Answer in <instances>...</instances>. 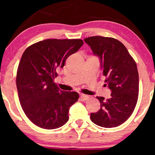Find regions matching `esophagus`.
I'll return each mask as SVG.
<instances>
[{
	"mask_svg": "<svg viewBox=\"0 0 155 155\" xmlns=\"http://www.w3.org/2000/svg\"><path fill=\"white\" fill-rule=\"evenodd\" d=\"M80 98H81L83 101H85V100H87V99L89 98V96H88V95L82 94L81 95H80Z\"/></svg>",
	"mask_w": 155,
	"mask_h": 155,
	"instance_id": "34e87169",
	"label": "esophagus"
}]
</instances>
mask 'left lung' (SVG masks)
<instances>
[{"label":"left lung","mask_w":155,"mask_h":155,"mask_svg":"<svg viewBox=\"0 0 155 155\" xmlns=\"http://www.w3.org/2000/svg\"><path fill=\"white\" fill-rule=\"evenodd\" d=\"M84 41L99 56L105 84L111 90V98L97 97L101 107L91 113V120L104 128L117 127L130 117L136 106L139 92L136 63L126 46L114 38L95 36Z\"/></svg>","instance_id":"left-lung-1"}]
</instances>
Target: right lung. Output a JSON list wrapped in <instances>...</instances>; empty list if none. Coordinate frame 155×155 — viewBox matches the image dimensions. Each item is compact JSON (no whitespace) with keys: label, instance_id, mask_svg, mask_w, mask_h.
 <instances>
[{"label":"right lung","instance_id":"add662e5","mask_svg":"<svg viewBox=\"0 0 155 155\" xmlns=\"http://www.w3.org/2000/svg\"><path fill=\"white\" fill-rule=\"evenodd\" d=\"M84 44L82 39H48L29 46L17 71L19 99L27 118L36 126L56 129L68 120L69 109L78 100L76 92L62 91L54 82L56 69Z\"/></svg>","mask_w":155,"mask_h":155}]
</instances>
